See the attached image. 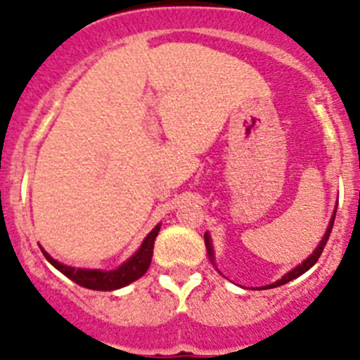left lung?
<instances>
[{
    "label": "left lung",
    "mask_w": 360,
    "mask_h": 360,
    "mask_svg": "<svg viewBox=\"0 0 360 360\" xmlns=\"http://www.w3.org/2000/svg\"><path fill=\"white\" fill-rule=\"evenodd\" d=\"M335 212H338V208H335ZM335 212H333V215H332V220H330V224H328V229H326L325 236H323V238H321V242H319V245H317V248H316V251H314L312 255H310V257L307 258L305 262H301V264L297 265V267H294L292 271H289V273L285 274V276L281 278V280H278L276 283L265 285V287H262V289H273V287H280V285L289 283V281H292L294 278H297V276H301V274H303V273H307V271H309V269L312 267V265L316 264L317 260H319V257H321L323 249H325L326 242H328V236H330V233H332V228H333V220H335ZM204 244H206V249H208V257H210V260H212V264L215 265V258H213V248H212V238H210V235H208V233H204ZM217 271H219V269H217Z\"/></svg>",
    "instance_id": "8db88e82"
}]
</instances>
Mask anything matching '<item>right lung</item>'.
<instances>
[{
	"label": "right lung",
	"mask_w": 360,
	"mask_h": 360,
	"mask_svg": "<svg viewBox=\"0 0 360 360\" xmlns=\"http://www.w3.org/2000/svg\"><path fill=\"white\" fill-rule=\"evenodd\" d=\"M158 233H160V224L145 236V240L143 244L140 245V249H138L125 264H122L118 269H115V271L70 267V265H64L60 264V262L53 260L43 248H41V251H43L44 258H46L55 269H59L64 276H68L71 281L79 283L80 287H86V289L91 290H116L125 287V285L132 283V281H136L138 278H141L147 273V269L152 260V252H154V240H156Z\"/></svg>",
	"instance_id": "obj_1"
}]
</instances>
